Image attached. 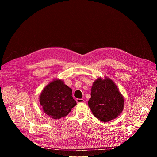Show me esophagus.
Listing matches in <instances>:
<instances>
[{
  "instance_id": "esophagus-1",
  "label": "esophagus",
  "mask_w": 157,
  "mask_h": 157,
  "mask_svg": "<svg viewBox=\"0 0 157 157\" xmlns=\"http://www.w3.org/2000/svg\"><path fill=\"white\" fill-rule=\"evenodd\" d=\"M76 102L78 103H81V102H84V100L83 99H76Z\"/></svg>"
}]
</instances>
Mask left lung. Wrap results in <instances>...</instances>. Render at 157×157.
Wrapping results in <instances>:
<instances>
[{
  "instance_id": "1",
  "label": "left lung",
  "mask_w": 157,
  "mask_h": 157,
  "mask_svg": "<svg viewBox=\"0 0 157 157\" xmlns=\"http://www.w3.org/2000/svg\"><path fill=\"white\" fill-rule=\"evenodd\" d=\"M88 101L93 115L102 122L116 118L124 109V99L114 82L109 78L94 82Z\"/></svg>"
}]
</instances>
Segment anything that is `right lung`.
Masks as SVG:
<instances>
[{"label": "right lung", "instance_id": "1", "mask_svg": "<svg viewBox=\"0 0 157 157\" xmlns=\"http://www.w3.org/2000/svg\"><path fill=\"white\" fill-rule=\"evenodd\" d=\"M40 102L44 113L55 119L66 116L76 105L72 89L59 79L51 82L43 89Z\"/></svg>", "mask_w": 157, "mask_h": 157}]
</instances>
